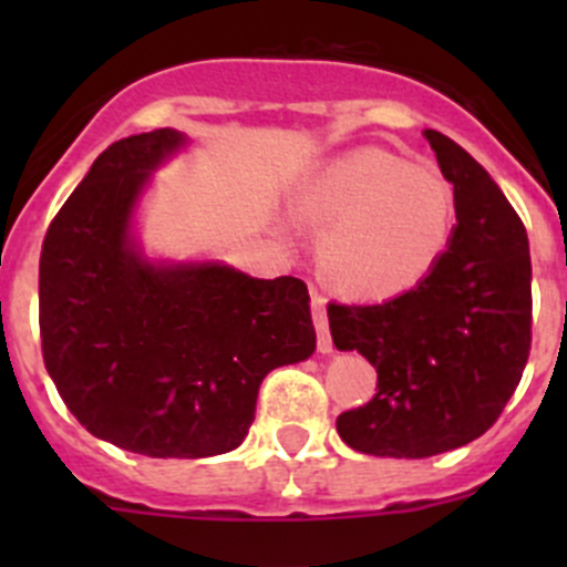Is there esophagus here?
I'll return each mask as SVG.
<instances>
[{
  "label": "esophagus",
  "mask_w": 567,
  "mask_h": 567,
  "mask_svg": "<svg viewBox=\"0 0 567 567\" xmlns=\"http://www.w3.org/2000/svg\"><path fill=\"white\" fill-rule=\"evenodd\" d=\"M310 305H312V320H316V331H318V351L329 353L331 337H329V318H326V299L316 288L310 290Z\"/></svg>",
  "instance_id": "1"
}]
</instances>
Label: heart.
I'll return each instance as SVG.
<instances>
[{
  "instance_id": "b5f03b06",
  "label": "heart",
  "mask_w": 567,
  "mask_h": 567,
  "mask_svg": "<svg viewBox=\"0 0 567 567\" xmlns=\"http://www.w3.org/2000/svg\"><path fill=\"white\" fill-rule=\"evenodd\" d=\"M293 210L323 233L318 262L348 299L384 301L409 293L453 241V183L384 151L337 158L299 188Z\"/></svg>"
}]
</instances>
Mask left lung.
<instances>
[{
  "label": "left lung",
  "mask_w": 567,
  "mask_h": 567,
  "mask_svg": "<svg viewBox=\"0 0 567 567\" xmlns=\"http://www.w3.org/2000/svg\"><path fill=\"white\" fill-rule=\"evenodd\" d=\"M453 183L458 225L416 288L384 305H329L337 351L379 373L373 400L337 416L357 453L427 458L483 436L522 381L532 342V262L522 219L461 145L425 128Z\"/></svg>",
  "instance_id": "left-lung-1"
}]
</instances>
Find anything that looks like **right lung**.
Here are the masks:
<instances>
[{
  "mask_svg": "<svg viewBox=\"0 0 567 567\" xmlns=\"http://www.w3.org/2000/svg\"><path fill=\"white\" fill-rule=\"evenodd\" d=\"M186 142L156 128L109 145L40 251V340L56 392L93 436L151 458L236 450L262 379L316 351L301 279L151 260L136 244L151 175Z\"/></svg>",
  "mask_w": 567,
  "mask_h": 567,
  "instance_id": "right-lung-1",
  "label": "right lung"
}]
</instances>
